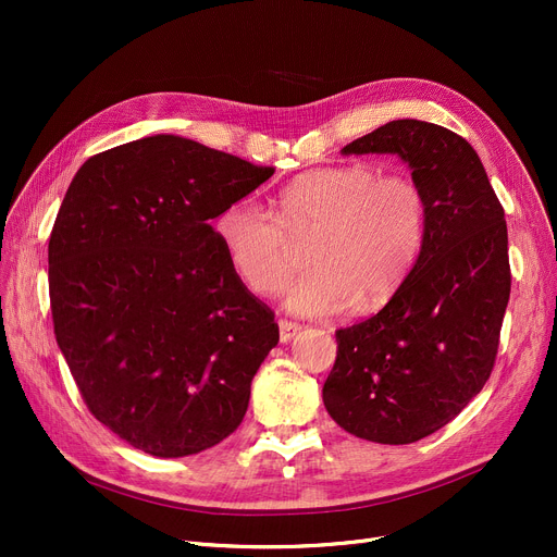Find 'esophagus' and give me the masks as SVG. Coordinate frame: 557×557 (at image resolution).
Returning <instances> with one entry per match:
<instances>
[{
	"instance_id": "1",
	"label": "esophagus",
	"mask_w": 557,
	"mask_h": 557,
	"mask_svg": "<svg viewBox=\"0 0 557 557\" xmlns=\"http://www.w3.org/2000/svg\"><path fill=\"white\" fill-rule=\"evenodd\" d=\"M277 327H280V341L282 343H288L290 338H294L300 332V325L298 323H290V320H280Z\"/></svg>"
}]
</instances>
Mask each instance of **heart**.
Masks as SVG:
<instances>
[{
    "label": "heart",
    "instance_id": "heart-1",
    "mask_svg": "<svg viewBox=\"0 0 557 557\" xmlns=\"http://www.w3.org/2000/svg\"><path fill=\"white\" fill-rule=\"evenodd\" d=\"M280 212L242 198L216 219V234L242 282L273 296L296 269V242L313 237L311 271L288 286L284 305L302 315H336L386 305L413 271L426 230V202L406 173L372 164L307 171L277 198Z\"/></svg>",
    "mask_w": 557,
    "mask_h": 557
}]
</instances>
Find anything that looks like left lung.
<instances>
[{
  "instance_id": "1",
  "label": "left lung",
  "mask_w": 557,
  "mask_h": 557,
  "mask_svg": "<svg viewBox=\"0 0 557 557\" xmlns=\"http://www.w3.org/2000/svg\"><path fill=\"white\" fill-rule=\"evenodd\" d=\"M341 153L399 156L424 194L426 230L388 305L336 332L323 401L341 429L363 441L418 443L490 379L510 298L504 208L472 144L437 124L388 122Z\"/></svg>"
}]
</instances>
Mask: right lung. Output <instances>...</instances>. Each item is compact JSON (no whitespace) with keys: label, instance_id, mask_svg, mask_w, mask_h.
I'll return each mask as SVG.
<instances>
[{"label":"right lung","instance_id":"add662e5","mask_svg":"<svg viewBox=\"0 0 557 557\" xmlns=\"http://www.w3.org/2000/svg\"><path fill=\"white\" fill-rule=\"evenodd\" d=\"M273 166L178 135L87 160L49 239L53 334L90 413L158 458L219 445L280 341L212 227Z\"/></svg>","mask_w":557,"mask_h":557}]
</instances>
